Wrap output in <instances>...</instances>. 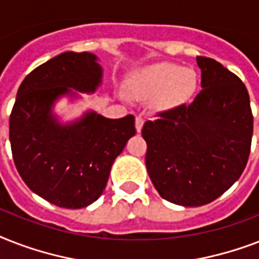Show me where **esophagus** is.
<instances>
[{"label": "esophagus", "instance_id": "1", "mask_svg": "<svg viewBox=\"0 0 259 259\" xmlns=\"http://www.w3.org/2000/svg\"><path fill=\"white\" fill-rule=\"evenodd\" d=\"M142 126H144V118H142V117L136 118V129H137L138 133L141 132Z\"/></svg>", "mask_w": 259, "mask_h": 259}]
</instances>
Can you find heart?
Segmentation results:
<instances>
[{"mask_svg":"<svg viewBox=\"0 0 259 259\" xmlns=\"http://www.w3.org/2000/svg\"><path fill=\"white\" fill-rule=\"evenodd\" d=\"M197 89V76L191 68L175 63H157L142 68L129 82L127 93L136 99H149L160 92L157 106L175 107L189 101Z\"/></svg>","mask_w":259,"mask_h":259,"instance_id":"heart-1","label":"heart"}]
</instances>
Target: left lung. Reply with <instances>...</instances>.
Instances as JSON below:
<instances>
[{
  "label": "left lung",
  "instance_id": "left-lung-1",
  "mask_svg": "<svg viewBox=\"0 0 259 259\" xmlns=\"http://www.w3.org/2000/svg\"><path fill=\"white\" fill-rule=\"evenodd\" d=\"M201 91L191 105L157 113L146 121L145 164L160 196L199 207L223 195L249 160L253 113L247 89L213 59L197 56Z\"/></svg>",
  "mask_w": 259,
  "mask_h": 259
}]
</instances>
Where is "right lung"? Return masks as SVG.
<instances>
[{"label": "right lung", "mask_w": 259, "mask_h": 259, "mask_svg": "<svg viewBox=\"0 0 259 259\" xmlns=\"http://www.w3.org/2000/svg\"><path fill=\"white\" fill-rule=\"evenodd\" d=\"M102 67L89 52H64L34 68L18 87L9 119L14 165L28 188L63 208H83L97 200L114 160L136 134L134 115L109 119L89 111L62 125L52 106L75 89L94 93Z\"/></svg>", "instance_id": "right-lung-1"}]
</instances>
